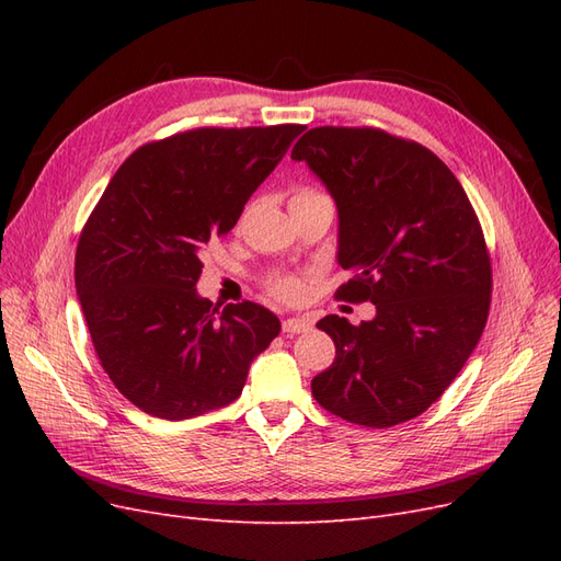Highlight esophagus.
<instances>
[{
    "mask_svg": "<svg viewBox=\"0 0 561 561\" xmlns=\"http://www.w3.org/2000/svg\"><path fill=\"white\" fill-rule=\"evenodd\" d=\"M311 328H313V322L309 318H287V320H283V332L285 334L309 332Z\"/></svg>",
    "mask_w": 561,
    "mask_h": 561,
    "instance_id": "34e87169",
    "label": "esophagus"
}]
</instances>
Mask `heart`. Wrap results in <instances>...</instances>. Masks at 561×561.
<instances>
[{
    "mask_svg": "<svg viewBox=\"0 0 561 561\" xmlns=\"http://www.w3.org/2000/svg\"><path fill=\"white\" fill-rule=\"evenodd\" d=\"M299 196H320V194H318V192H311V190H301V192L295 194V198H299ZM271 293H274V295L280 297V299L295 301V299L301 297L304 287H301V283H299L297 278L280 276V278H276V280H271Z\"/></svg>",
    "mask_w": 561,
    "mask_h": 561,
    "instance_id": "b5f03b06",
    "label": "heart"
}]
</instances>
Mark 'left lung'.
<instances>
[{
	"label": "left lung",
	"mask_w": 561,
	"mask_h": 561,
	"mask_svg": "<svg viewBox=\"0 0 561 561\" xmlns=\"http://www.w3.org/2000/svg\"><path fill=\"white\" fill-rule=\"evenodd\" d=\"M293 159L336 203V262L355 271L336 295L377 307L360 325L318 320L336 358L311 381L313 398L358 426H398L445 393L486 325L491 262L478 215L431 149L379 128H311Z\"/></svg>",
	"instance_id": "obj_1"
}]
</instances>
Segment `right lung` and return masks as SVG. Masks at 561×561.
<instances>
[{
    "instance_id": "add662e5",
    "label": "right lung",
    "mask_w": 561,
    "mask_h": 561,
    "mask_svg": "<svg viewBox=\"0 0 561 561\" xmlns=\"http://www.w3.org/2000/svg\"><path fill=\"white\" fill-rule=\"evenodd\" d=\"M299 124L196 128L122 163L81 231L77 297L100 365L142 412L182 421L241 396L280 320L254 301L198 297L201 252L233 229Z\"/></svg>"
}]
</instances>
